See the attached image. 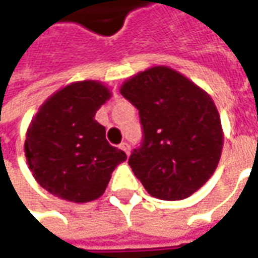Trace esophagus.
I'll use <instances>...</instances> for the list:
<instances>
[{"label": "esophagus", "instance_id": "1", "mask_svg": "<svg viewBox=\"0 0 258 258\" xmlns=\"http://www.w3.org/2000/svg\"><path fill=\"white\" fill-rule=\"evenodd\" d=\"M119 149H121V150H124L127 155H130V144L128 143H121L119 144Z\"/></svg>", "mask_w": 258, "mask_h": 258}]
</instances>
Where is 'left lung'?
I'll use <instances>...</instances> for the list:
<instances>
[{
	"mask_svg": "<svg viewBox=\"0 0 258 258\" xmlns=\"http://www.w3.org/2000/svg\"><path fill=\"white\" fill-rule=\"evenodd\" d=\"M121 95L139 109L142 147L128 163L146 191L160 200H184L215 174L223 130L210 95L188 77L155 66L127 79Z\"/></svg>",
	"mask_w": 258,
	"mask_h": 258,
	"instance_id": "1",
	"label": "left lung"
}]
</instances>
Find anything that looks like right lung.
Instances as JSON below:
<instances>
[{
  "mask_svg": "<svg viewBox=\"0 0 258 258\" xmlns=\"http://www.w3.org/2000/svg\"><path fill=\"white\" fill-rule=\"evenodd\" d=\"M112 96L98 80L73 82L46 99L26 131L24 155L42 188L73 203L99 199L127 155L108 143L95 119Z\"/></svg>",
  "mask_w": 258,
  "mask_h": 258,
  "instance_id": "1",
  "label": "right lung"
}]
</instances>
